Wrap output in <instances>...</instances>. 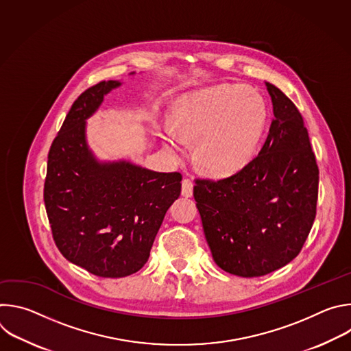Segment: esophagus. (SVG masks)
<instances>
[{
    "label": "esophagus",
    "instance_id": "obj_1",
    "mask_svg": "<svg viewBox=\"0 0 351 351\" xmlns=\"http://www.w3.org/2000/svg\"><path fill=\"white\" fill-rule=\"evenodd\" d=\"M182 195L183 197H191L193 195V180L186 178L182 182Z\"/></svg>",
    "mask_w": 351,
    "mask_h": 351
}]
</instances>
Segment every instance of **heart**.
<instances>
[{"label":"heart","instance_id":"1","mask_svg":"<svg viewBox=\"0 0 351 351\" xmlns=\"http://www.w3.org/2000/svg\"><path fill=\"white\" fill-rule=\"evenodd\" d=\"M264 99L243 84H221L182 97L173 108L175 129L162 138L176 153L197 143L199 167L211 175L244 168L257 153L267 125Z\"/></svg>","mask_w":351,"mask_h":351}]
</instances>
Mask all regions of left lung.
Listing matches in <instances>:
<instances>
[{
	"label": "left lung",
	"mask_w": 351,
	"mask_h": 351,
	"mask_svg": "<svg viewBox=\"0 0 351 351\" xmlns=\"http://www.w3.org/2000/svg\"><path fill=\"white\" fill-rule=\"evenodd\" d=\"M274 121L258 156L237 173L195 179L193 195L214 261L257 278L294 260L317 214L319 171L302 114L265 82Z\"/></svg>",
	"instance_id": "left-lung-1"
}]
</instances>
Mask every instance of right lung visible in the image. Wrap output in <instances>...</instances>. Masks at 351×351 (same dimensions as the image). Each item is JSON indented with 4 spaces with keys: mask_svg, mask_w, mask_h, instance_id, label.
Wrapping results in <instances>:
<instances>
[{
    "mask_svg": "<svg viewBox=\"0 0 351 351\" xmlns=\"http://www.w3.org/2000/svg\"><path fill=\"white\" fill-rule=\"evenodd\" d=\"M121 84L99 82L77 97L49 148L44 183L45 211L61 254L101 278H123L144 267L182 187L179 172L99 162L93 156L86 119Z\"/></svg>",
    "mask_w": 351,
    "mask_h": 351,
    "instance_id": "right-lung-1",
    "label": "right lung"
}]
</instances>
